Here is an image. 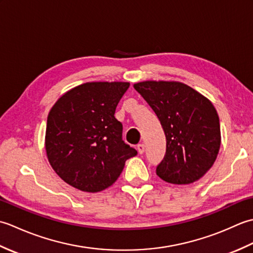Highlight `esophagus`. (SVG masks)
<instances>
[{
  "instance_id": "obj_1",
  "label": "esophagus",
  "mask_w": 253,
  "mask_h": 253,
  "mask_svg": "<svg viewBox=\"0 0 253 253\" xmlns=\"http://www.w3.org/2000/svg\"><path fill=\"white\" fill-rule=\"evenodd\" d=\"M137 150H138L139 154H142L144 152V144L143 143H139L138 146H137Z\"/></svg>"
}]
</instances>
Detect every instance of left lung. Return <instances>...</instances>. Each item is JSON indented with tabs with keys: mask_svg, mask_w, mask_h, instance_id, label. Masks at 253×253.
<instances>
[{
	"mask_svg": "<svg viewBox=\"0 0 253 253\" xmlns=\"http://www.w3.org/2000/svg\"><path fill=\"white\" fill-rule=\"evenodd\" d=\"M159 117L166 153L157 174L166 182L188 185L212 168L221 147L215 107L203 94L179 82L147 80L133 84Z\"/></svg>",
	"mask_w": 253,
	"mask_h": 253,
	"instance_id": "obj_1",
	"label": "left lung"
}]
</instances>
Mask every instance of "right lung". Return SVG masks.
<instances>
[{
	"mask_svg": "<svg viewBox=\"0 0 253 253\" xmlns=\"http://www.w3.org/2000/svg\"><path fill=\"white\" fill-rule=\"evenodd\" d=\"M129 83L79 84L58 99L47 115L45 151L61 178L85 192L112 186L137 151L123 141L114 114Z\"/></svg>",
	"mask_w": 253,
	"mask_h": 253,
	"instance_id": "right-lung-1",
	"label": "right lung"
}]
</instances>
